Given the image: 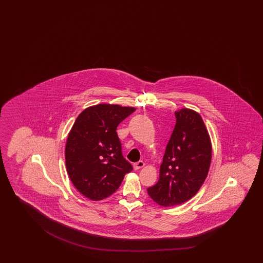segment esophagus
I'll list each match as a JSON object with an SVG mask.
<instances>
[{
    "instance_id": "obj_1",
    "label": "esophagus",
    "mask_w": 263,
    "mask_h": 263,
    "mask_svg": "<svg viewBox=\"0 0 263 263\" xmlns=\"http://www.w3.org/2000/svg\"><path fill=\"white\" fill-rule=\"evenodd\" d=\"M134 166V169L137 170V169H140V168L144 167L145 166V162H143V161H139V162H135Z\"/></svg>"
}]
</instances>
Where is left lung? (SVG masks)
<instances>
[{
	"label": "left lung",
	"instance_id": "1",
	"mask_svg": "<svg viewBox=\"0 0 263 263\" xmlns=\"http://www.w3.org/2000/svg\"><path fill=\"white\" fill-rule=\"evenodd\" d=\"M166 145L160 177L147 193L162 207H173L196 195L207 178L212 161V141L201 116L181 108Z\"/></svg>",
	"mask_w": 263,
	"mask_h": 263
}]
</instances>
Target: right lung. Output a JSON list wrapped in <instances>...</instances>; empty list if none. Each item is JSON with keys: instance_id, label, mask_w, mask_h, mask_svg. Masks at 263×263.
<instances>
[{"instance_id": "1", "label": "right lung", "mask_w": 263, "mask_h": 263, "mask_svg": "<svg viewBox=\"0 0 263 263\" xmlns=\"http://www.w3.org/2000/svg\"><path fill=\"white\" fill-rule=\"evenodd\" d=\"M135 110L101 103L84 109L73 124L65 148L67 174L75 188L90 200L112 195L133 170L122 156L116 130Z\"/></svg>"}]
</instances>
